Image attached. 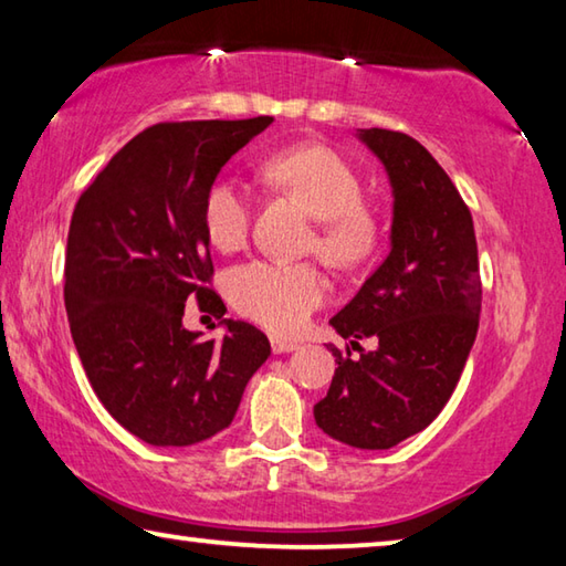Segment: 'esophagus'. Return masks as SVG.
I'll return each instance as SVG.
<instances>
[{"label": "esophagus", "instance_id": "1", "mask_svg": "<svg viewBox=\"0 0 566 566\" xmlns=\"http://www.w3.org/2000/svg\"><path fill=\"white\" fill-rule=\"evenodd\" d=\"M272 352L274 354H290V352H296L300 348V344L292 342V338H282V336H272Z\"/></svg>", "mask_w": 566, "mask_h": 566}]
</instances>
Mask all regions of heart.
Returning <instances> with one entry per match:
<instances>
[{
	"label": "heart",
	"mask_w": 566,
	"mask_h": 566,
	"mask_svg": "<svg viewBox=\"0 0 566 566\" xmlns=\"http://www.w3.org/2000/svg\"><path fill=\"white\" fill-rule=\"evenodd\" d=\"M266 178L290 192L316 218L310 248L336 266H352L374 248V220L364 208L358 172L324 146H296L266 160ZM254 214L250 188L234 178L210 182L202 200V222L222 252L248 240ZM234 310L274 334H296L326 300V282L312 264L254 260L230 274Z\"/></svg>",
	"instance_id": "heart-1"
}]
</instances>
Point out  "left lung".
<instances>
[{"instance_id":"obj_1","label":"left lung","mask_w":566,"mask_h":566,"mask_svg":"<svg viewBox=\"0 0 566 566\" xmlns=\"http://www.w3.org/2000/svg\"><path fill=\"white\" fill-rule=\"evenodd\" d=\"M394 188L390 252L332 322L352 352L334 354L316 426L338 443L386 450L433 423L475 344L482 304L472 214L453 180L416 138L358 130ZM379 346L364 353L356 337Z\"/></svg>"}]
</instances>
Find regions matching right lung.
Segmentation results:
<instances>
[{
    "label": "right lung",
    "mask_w": 566,
    "mask_h": 566,
    "mask_svg": "<svg viewBox=\"0 0 566 566\" xmlns=\"http://www.w3.org/2000/svg\"><path fill=\"white\" fill-rule=\"evenodd\" d=\"M272 120L156 123L108 160L71 214V336L101 403L150 446H192L228 428L272 352L248 322L223 318L222 343L181 326L190 295L201 311L228 312L208 286L202 200L224 163Z\"/></svg>",
    "instance_id": "1"
}]
</instances>
